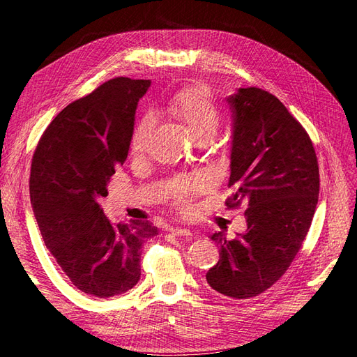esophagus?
I'll use <instances>...</instances> for the list:
<instances>
[{
  "label": "esophagus",
  "mask_w": 357,
  "mask_h": 357,
  "mask_svg": "<svg viewBox=\"0 0 357 357\" xmlns=\"http://www.w3.org/2000/svg\"><path fill=\"white\" fill-rule=\"evenodd\" d=\"M169 232L172 234V235H176V236H190L192 234H190V231H188V229H181V228H171L169 229Z\"/></svg>",
  "instance_id": "obj_1"
}]
</instances>
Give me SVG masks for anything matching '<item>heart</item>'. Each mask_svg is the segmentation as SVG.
I'll list each match as a JSON object with an SVG mask.
<instances>
[{
	"mask_svg": "<svg viewBox=\"0 0 357 357\" xmlns=\"http://www.w3.org/2000/svg\"><path fill=\"white\" fill-rule=\"evenodd\" d=\"M168 112L176 116L186 126L193 137L214 135L220 123V112L213 101L210 91L204 86H190L181 89L168 102ZM153 126V117L143 114L135 123L131 134V152L135 156L143 155L147 147V138ZM211 185L208 176L189 174L172 180L169 197L181 213H188L193 207L197 195L205 192Z\"/></svg>",
	"mask_w": 357,
	"mask_h": 357,
	"instance_id": "b5f03b06",
	"label": "heart"
}]
</instances>
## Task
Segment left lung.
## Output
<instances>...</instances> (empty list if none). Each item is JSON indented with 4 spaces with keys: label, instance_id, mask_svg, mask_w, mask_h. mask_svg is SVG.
Instances as JSON below:
<instances>
[{
    "label": "left lung",
    "instance_id": "1",
    "mask_svg": "<svg viewBox=\"0 0 357 357\" xmlns=\"http://www.w3.org/2000/svg\"><path fill=\"white\" fill-rule=\"evenodd\" d=\"M234 135L226 207L245 205L247 231L234 240L215 232L220 259L207 273L219 294L248 299L287 271L314 215L320 176L307 131L277 96L259 88L231 95Z\"/></svg>",
    "mask_w": 357,
    "mask_h": 357
}]
</instances>
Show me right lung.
Segmentation results:
<instances>
[{
  "mask_svg": "<svg viewBox=\"0 0 357 357\" xmlns=\"http://www.w3.org/2000/svg\"><path fill=\"white\" fill-rule=\"evenodd\" d=\"M150 80L116 77L68 104L43 132L32 156L29 195L49 252L84 294L110 298L142 275L150 222L113 225L100 198L128 158L138 100Z\"/></svg>",
  "mask_w": 357,
  "mask_h": 357,
  "instance_id": "obj_1",
  "label": "right lung"
}]
</instances>
